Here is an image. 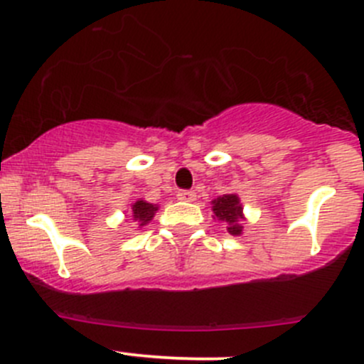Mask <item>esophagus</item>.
Here are the masks:
<instances>
[{"label": "esophagus", "mask_w": 364, "mask_h": 364, "mask_svg": "<svg viewBox=\"0 0 364 364\" xmlns=\"http://www.w3.org/2000/svg\"><path fill=\"white\" fill-rule=\"evenodd\" d=\"M196 192L193 190H181V192H178V199L179 200H186V203H192V200H196Z\"/></svg>", "instance_id": "34e87169"}]
</instances>
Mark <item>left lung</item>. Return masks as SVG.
<instances>
[{
  "label": "left lung",
  "instance_id": "obj_1",
  "mask_svg": "<svg viewBox=\"0 0 364 364\" xmlns=\"http://www.w3.org/2000/svg\"><path fill=\"white\" fill-rule=\"evenodd\" d=\"M211 209L215 213L213 218L227 223L229 234H232V236L243 234V204H241L240 197L236 193H225V196L216 197L215 200H211Z\"/></svg>",
  "mask_w": 364,
  "mask_h": 364
}]
</instances>
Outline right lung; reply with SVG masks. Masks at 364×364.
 Here are the masks:
<instances>
[{
	"instance_id": "right-lung-1",
	"label": "right lung",
	"mask_w": 364,
	"mask_h": 364,
	"mask_svg": "<svg viewBox=\"0 0 364 364\" xmlns=\"http://www.w3.org/2000/svg\"><path fill=\"white\" fill-rule=\"evenodd\" d=\"M159 211V204H151L148 200H135L130 205V216L134 222H137L139 227H144L155 218V213Z\"/></svg>"
}]
</instances>
